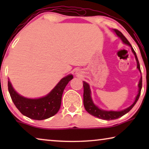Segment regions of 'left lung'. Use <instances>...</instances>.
Listing matches in <instances>:
<instances>
[{
    "label": "left lung",
    "instance_id": "obj_1",
    "mask_svg": "<svg viewBox=\"0 0 149 149\" xmlns=\"http://www.w3.org/2000/svg\"><path fill=\"white\" fill-rule=\"evenodd\" d=\"M113 31L115 32L116 34L119 36V37L121 38L122 41H123V43H125L130 47H131L132 51L133 52V54L135 56V58L136 60V62H137V68L139 70V71L141 72V70H140V64L139 62H138L137 56H136V54L135 51L134 50L133 47H132L131 44L130 43V42L128 41L127 38L125 37V36L123 35V34L121 33V32L119 31V30L117 29H113ZM83 104H84V107L85 110H86L87 112L90 114V115L94 116V117H96L99 119H102L104 120H107V121H110V120H113V119H117L118 118H120L122 116L125 115L126 113H127L130 110H131L132 108L134 107V105L136 104V103L137 102V101L139 99V97L140 95V92H141V89H142V77L140 79L139 84H138V95H136L135 101L130 106V107L127 108V109L123 110V111H104V110L99 109L97 106L94 104V103L93 102L92 99H91V90L90 88H89V85L87 83L83 81Z\"/></svg>",
    "mask_w": 149,
    "mask_h": 149
}]
</instances>
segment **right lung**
<instances>
[{
	"mask_svg": "<svg viewBox=\"0 0 149 149\" xmlns=\"http://www.w3.org/2000/svg\"><path fill=\"white\" fill-rule=\"evenodd\" d=\"M72 79V74L64 77L49 93L37 99L26 98L18 94L9 81H8V89L12 101L22 115L32 119L43 120L58 113L61 106L63 91Z\"/></svg>",
	"mask_w": 149,
	"mask_h": 149,
	"instance_id": "1",
	"label": "right lung"
}]
</instances>
